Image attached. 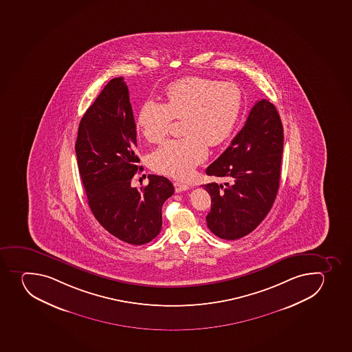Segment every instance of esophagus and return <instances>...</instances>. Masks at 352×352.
<instances>
[{"mask_svg": "<svg viewBox=\"0 0 352 352\" xmlns=\"http://www.w3.org/2000/svg\"><path fill=\"white\" fill-rule=\"evenodd\" d=\"M175 188L177 192H181V191L189 190V189H190L189 186H187V184H181V182H175Z\"/></svg>", "mask_w": 352, "mask_h": 352, "instance_id": "34e87169", "label": "esophagus"}]
</instances>
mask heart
<instances>
[{"label":"heart","instance_id":"1","mask_svg":"<svg viewBox=\"0 0 352 352\" xmlns=\"http://www.w3.org/2000/svg\"><path fill=\"white\" fill-rule=\"evenodd\" d=\"M166 99V104L144 101L138 125L148 142L160 144L168 137L173 118L182 120L184 137L157 148L151 165L162 175L187 179L208 157V144L217 147L231 137L241 118L244 94L237 84L190 76L170 84Z\"/></svg>","mask_w":352,"mask_h":352}]
</instances>
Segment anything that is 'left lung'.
Here are the masks:
<instances>
[{"label":"left lung","mask_w":352,"mask_h":352,"mask_svg":"<svg viewBox=\"0 0 352 352\" xmlns=\"http://www.w3.org/2000/svg\"><path fill=\"white\" fill-rule=\"evenodd\" d=\"M283 147L277 109L270 101L258 100L230 146L206 168V175L230 181L226 187L204 186L212 201L206 222L215 236L234 241L263 221L277 196Z\"/></svg>","instance_id":"1"}]
</instances>
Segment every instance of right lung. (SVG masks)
Instances as JSON below:
<instances>
[{"label": "right lung", "mask_w": 352, "mask_h": 352, "mask_svg": "<svg viewBox=\"0 0 352 352\" xmlns=\"http://www.w3.org/2000/svg\"><path fill=\"white\" fill-rule=\"evenodd\" d=\"M137 129L123 77L108 82L80 120L77 165L94 218L127 244L153 241L162 229V206L175 192L171 181L149 175L140 189L131 180L140 170Z\"/></svg>", "instance_id": "add662e5"}]
</instances>
